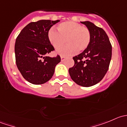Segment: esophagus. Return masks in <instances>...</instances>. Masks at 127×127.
<instances>
[{
    "instance_id": "34e87169",
    "label": "esophagus",
    "mask_w": 127,
    "mask_h": 127,
    "mask_svg": "<svg viewBox=\"0 0 127 127\" xmlns=\"http://www.w3.org/2000/svg\"><path fill=\"white\" fill-rule=\"evenodd\" d=\"M66 60V58H64V57H63V56H61V61H64V60Z\"/></svg>"
}]
</instances>
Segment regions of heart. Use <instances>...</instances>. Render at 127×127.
Instances as JSON below:
<instances>
[{
	"label": "heart",
	"instance_id": "heart-1",
	"mask_svg": "<svg viewBox=\"0 0 127 127\" xmlns=\"http://www.w3.org/2000/svg\"><path fill=\"white\" fill-rule=\"evenodd\" d=\"M56 31L52 28L48 32V39L55 49L60 48L66 42L67 44L57 51L63 56H71L77 52L86 49L89 45L91 35L88 28L74 21H69L60 24Z\"/></svg>",
	"mask_w": 127,
	"mask_h": 127
}]
</instances>
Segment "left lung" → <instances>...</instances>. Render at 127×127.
I'll use <instances>...</instances> for the list:
<instances>
[{"label": "left lung", "mask_w": 127, "mask_h": 127, "mask_svg": "<svg viewBox=\"0 0 127 127\" xmlns=\"http://www.w3.org/2000/svg\"><path fill=\"white\" fill-rule=\"evenodd\" d=\"M91 35L87 48L74 56V66L69 69L72 80L80 86L88 87L98 84L108 70L112 56V46L102 28L90 21H82Z\"/></svg>", "instance_id": "left-lung-1"}]
</instances>
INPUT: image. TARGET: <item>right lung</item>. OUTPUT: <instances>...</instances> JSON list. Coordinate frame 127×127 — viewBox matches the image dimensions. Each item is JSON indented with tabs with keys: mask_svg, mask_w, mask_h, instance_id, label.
I'll return each mask as SVG.
<instances>
[{
	"mask_svg": "<svg viewBox=\"0 0 127 127\" xmlns=\"http://www.w3.org/2000/svg\"><path fill=\"white\" fill-rule=\"evenodd\" d=\"M60 20H42L29 23L17 37L15 45L16 63L23 77L34 85L48 82L61 61L59 55H46L55 50L48 39V32Z\"/></svg>",
	"mask_w": 127,
	"mask_h": 127,
	"instance_id": "right-lung-1",
	"label": "right lung"
}]
</instances>
